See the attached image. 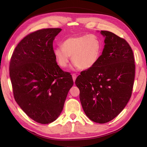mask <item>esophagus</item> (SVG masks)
I'll use <instances>...</instances> for the list:
<instances>
[{"mask_svg": "<svg viewBox=\"0 0 147 147\" xmlns=\"http://www.w3.org/2000/svg\"><path fill=\"white\" fill-rule=\"evenodd\" d=\"M72 78H73L74 82H75V80H76V78H77V75L75 74H72Z\"/></svg>", "mask_w": 147, "mask_h": 147, "instance_id": "esophagus-1", "label": "esophagus"}]
</instances>
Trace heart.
<instances>
[{"label": "heart", "instance_id": "heart-1", "mask_svg": "<svg viewBox=\"0 0 147 147\" xmlns=\"http://www.w3.org/2000/svg\"><path fill=\"white\" fill-rule=\"evenodd\" d=\"M101 51L99 38L93 34H85L65 39L63 47L55 48L53 53L57 64L62 68L67 66L72 56L74 68L88 70L98 62Z\"/></svg>", "mask_w": 147, "mask_h": 147}]
</instances>
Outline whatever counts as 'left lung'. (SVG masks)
<instances>
[{"label":"left lung","mask_w":147,"mask_h":147,"mask_svg":"<svg viewBox=\"0 0 147 147\" xmlns=\"http://www.w3.org/2000/svg\"><path fill=\"white\" fill-rule=\"evenodd\" d=\"M104 48L92 68L83 71L75 84L86 116L92 121L105 123L121 112L132 94L135 77L133 52L125 40L101 30Z\"/></svg>","instance_id":"1"}]
</instances>
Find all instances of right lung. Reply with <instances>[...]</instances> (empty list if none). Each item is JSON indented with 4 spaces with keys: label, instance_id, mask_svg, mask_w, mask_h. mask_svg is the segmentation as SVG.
<instances>
[{
    "label": "right lung",
    "instance_id": "add662e5",
    "mask_svg": "<svg viewBox=\"0 0 147 147\" xmlns=\"http://www.w3.org/2000/svg\"><path fill=\"white\" fill-rule=\"evenodd\" d=\"M61 30L44 29L29 34L16 47L10 63L16 103L41 124L58 118L74 84L72 75L61 70L53 53V40Z\"/></svg>",
    "mask_w": 147,
    "mask_h": 147
}]
</instances>
